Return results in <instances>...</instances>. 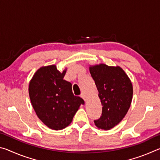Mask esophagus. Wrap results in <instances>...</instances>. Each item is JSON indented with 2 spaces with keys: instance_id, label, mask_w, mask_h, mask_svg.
I'll use <instances>...</instances> for the list:
<instances>
[{
  "instance_id": "1",
  "label": "esophagus",
  "mask_w": 160,
  "mask_h": 160,
  "mask_svg": "<svg viewBox=\"0 0 160 160\" xmlns=\"http://www.w3.org/2000/svg\"><path fill=\"white\" fill-rule=\"evenodd\" d=\"M80 97H82V98L85 100V101H86L87 100V97H86V96H85V94H84V93H82L80 94Z\"/></svg>"
}]
</instances>
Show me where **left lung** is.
<instances>
[{
	"mask_svg": "<svg viewBox=\"0 0 160 160\" xmlns=\"http://www.w3.org/2000/svg\"><path fill=\"white\" fill-rule=\"evenodd\" d=\"M102 105V116L94 120L100 129L109 130L120 122L128 112L132 98V86L121 68L99 64L90 68Z\"/></svg>",
	"mask_w": 160,
	"mask_h": 160,
	"instance_id": "8db88e82",
	"label": "left lung"
}]
</instances>
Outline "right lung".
Wrapping results in <instances>:
<instances>
[{"mask_svg": "<svg viewBox=\"0 0 160 160\" xmlns=\"http://www.w3.org/2000/svg\"><path fill=\"white\" fill-rule=\"evenodd\" d=\"M66 70L59 72L52 65L42 67L29 82V94L39 118L53 130H61L71 123L81 104L80 97L72 92V84L63 80Z\"/></svg>", "mask_w": 160, "mask_h": 160, "instance_id": "add662e5", "label": "right lung"}]
</instances>
